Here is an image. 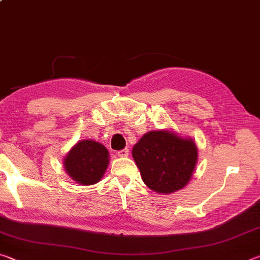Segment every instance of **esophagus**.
<instances>
[{"label":"esophagus","instance_id":"1","mask_svg":"<svg viewBox=\"0 0 260 260\" xmlns=\"http://www.w3.org/2000/svg\"><path fill=\"white\" fill-rule=\"evenodd\" d=\"M128 155H129L128 149H122V150L118 151V156L119 157H128Z\"/></svg>","mask_w":260,"mask_h":260}]
</instances>
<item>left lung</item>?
Returning a JSON list of instances; mask_svg holds the SVG:
<instances>
[{
    "label": "left lung",
    "instance_id": "obj_1",
    "mask_svg": "<svg viewBox=\"0 0 260 260\" xmlns=\"http://www.w3.org/2000/svg\"><path fill=\"white\" fill-rule=\"evenodd\" d=\"M143 182L151 190L171 193L191 179L197 162V147L189 138L171 131H150L132 150Z\"/></svg>",
    "mask_w": 260,
    "mask_h": 260
}]
</instances>
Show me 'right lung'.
Wrapping results in <instances>:
<instances>
[{
  "label": "right lung",
  "mask_w": 260,
  "mask_h": 260,
  "mask_svg": "<svg viewBox=\"0 0 260 260\" xmlns=\"http://www.w3.org/2000/svg\"><path fill=\"white\" fill-rule=\"evenodd\" d=\"M108 164V149L91 140L79 141L64 158L67 173L82 186L98 183L105 173Z\"/></svg>",
  "instance_id": "right-lung-1"
}]
</instances>
